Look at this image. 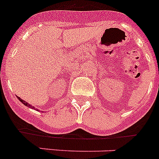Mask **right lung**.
Segmentation results:
<instances>
[{"mask_svg": "<svg viewBox=\"0 0 159 159\" xmlns=\"http://www.w3.org/2000/svg\"><path fill=\"white\" fill-rule=\"evenodd\" d=\"M17 98H18V99H19V101H21L22 103H23V104H24V105H26V106H27V107H29V108H31V109H34V107H33V106H32V105H31V104H28V102L24 101V100H22L21 98H19V96H17Z\"/></svg>", "mask_w": 159, "mask_h": 159, "instance_id": "obj_1", "label": "right lung"}]
</instances>
